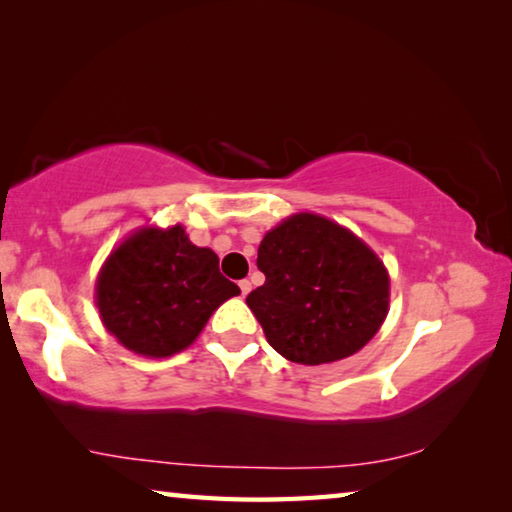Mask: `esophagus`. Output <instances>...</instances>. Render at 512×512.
Wrapping results in <instances>:
<instances>
[{
    "mask_svg": "<svg viewBox=\"0 0 512 512\" xmlns=\"http://www.w3.org/2000/svg\"><path fill=\"white\" fill-rule=\"evenodd\" d=\"M239 291H241V296H248V293H250V280H241L239 282Z\"/></svg>",
    "mask_w": 512,
    "mask_h": 512,
    "instance_id": "obj_1",
    "label": "esophagus"
}]
</instances>
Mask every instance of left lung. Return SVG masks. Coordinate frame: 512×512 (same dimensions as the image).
<instances>
[{"instance_id":"8db88e82","label":"left lung","mask_w":512,"mask_h":512,"mask_svg":"<svg viewBox=\"0 0 512 512\" xmlns=\"http://www.w3.org/2000/svg\"><path fill=\"white\" fill-rule=\"evenodd\" d=\"M262 287L246 305L266 341L293 363L320 366L359 352L388 314V273L348 228L318 214H293L257 250Z\"/></svg>"}]
</instances>
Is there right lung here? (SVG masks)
Wrapping results in <instances>:
<instances>
[{
  "label": "right lung",
  "instance_id": "add662e5",
  "mask_svg": "<svg viewBox=\"0 0 512 512\" xmlns=\"http://www.w3.org/2000/svg\"><path fill=\"white\" fill-rule=\"evenodd\" d=\"M239 293L214 250L194 246L183 225H173L137 230L112 250L94 296L124 348L160 359L192 345L216 307Z\"/></svg>",
  "mask_w": 512,
  "mask_h": 512
}]
</instances>
